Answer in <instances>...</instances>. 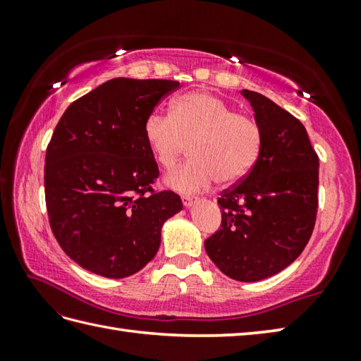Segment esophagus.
<instances>
[{
  "mask_svg": "<svg viewBox=\"0 0 361 361\" xmlns=\"http://www.w3.org/2000/svg\"><path fill=\"white\" fill-rule=\"evenodd\" d=\"M195 202H197L195 197H188V195L183 197V204H185L186 208H190V206H192Z\"/></svg>",
  "mask_w": 361,
  "mask_h": 361,
  "instance_id": "1",
  "label": "esophagus"
}]
</instances>
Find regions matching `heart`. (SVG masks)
I'll list each match as a JSON object with an SVG mask.
<instances>
[{
  "label": "heart",
  "instance_id": "b5f03b06",
  "mask_svg": "<svg viewBox=\"0 0 361 361\" xmlns=\"http://www.w3.org/2000/svg\"><path fill=\"white\" fill-rule=\"evenodd\" d=\"M144 136L158 164L172 171L190 144L189 163L167 176V185L185 194L245 178L256 166L264 133L256 118L237 113L211 93H189L175 99L171 114L153 111Z\"/></svg>",
  "mask_w": 361,
  "mask_h": 361
}]
</instances>
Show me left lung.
I'll use <instances>...</instances> for the list:
<instances>
[{
    "label": "left lung",
    "mask_w": 361,
    "mask_h": 361,
    "mask_svg": "<svg viewBox=\"0 0 361 361\" xmlns=\"http://www.w3.org/2000/svg\"><path fill=\"white\" fill-rule=\"evenodd\" d=\"M242 94L262 127V152L252 171L221 192V225L204 248L228 278L255 282L283 270L307 245L319 159L301 121L256 91Z\"/></svg>",
    "instance_id": "8db88e82"
}]
</instances>
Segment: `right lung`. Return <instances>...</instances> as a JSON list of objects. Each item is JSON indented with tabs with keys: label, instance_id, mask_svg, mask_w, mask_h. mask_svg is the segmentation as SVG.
<instances>
[{
	"label": "right lung",
	"instance_id": "right-lung-1",
	"mask_svg": "<svg viewBox=\"0 0 361 361\" xmlns=\"http://www.w3.org/2000/svg\"><path fill=\"white\" fill-rule=\"evenodd\" d=\"M176 80L116 78L68 106L46 149L49 225L75 264L104 278L137 273L155 257L164 221L183 209L155 192L159 171L144 124Z\"/></svg>",
	"mask_w": 361,
	"mask_h": 361
}]
</instances>
